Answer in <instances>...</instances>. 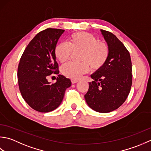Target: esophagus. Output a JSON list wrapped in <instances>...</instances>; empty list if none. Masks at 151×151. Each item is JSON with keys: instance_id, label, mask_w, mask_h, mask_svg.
<instances>
[{"instance_id": "1", "label": "esophagus", "mask_w": 151, "mask_h": 151, "mask_svg": "<svg viewBox=\"0 0 151 151\" xmlns=\"http://www.w3.org/2000/svg\"><path fill=\"white\" fill-rule=\"evenodd\" d=\"M71 81H72V84H74V83H77V82L78 81V80H77V79H72Z\"/></svg>"}]
</instances>
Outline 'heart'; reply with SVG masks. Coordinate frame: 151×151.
Wrapping results in <instances>:
<instances>
[{"label":"heart","mask_w":151,"mask_h":151,"mask_svg":"<svg viewBox=\"0 0 151 151\" xmlns=\"http://www.w3.org/2000/svg\"><path fill=\"white\" fill-rule=\"evenodd\" d=\"M73 51L82 50L81 63L70 62L61 68L63 74L72 79H79L87 73L91 66L94 70L102 68L109 57L106 43L87 32H78L69 37L68 44L59 42L55 47V55L60 63H65L71 57Z\"/></svg>","instance_id":"1"}]
</instances>
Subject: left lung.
I'll use <instances>...</instances> for the list:
<instances>
[{"label":"left lung","mask_w":151,"mask_h":151,"mask_svg":"<svg viewBox=\"0 0 151 151\" xmlns=\"http://www.w3.org/2000/svg\"><path fill=\"white\" fill-rule=\"evenodd\" d=\"M109 48V57L101 68L91 75L85 95L87 105L99 113L113 111L124 102L132 83V68L130 53L124 44L108 31L100 30Z\"/></svg>","instance_id":"obj_1"}]
</instances>
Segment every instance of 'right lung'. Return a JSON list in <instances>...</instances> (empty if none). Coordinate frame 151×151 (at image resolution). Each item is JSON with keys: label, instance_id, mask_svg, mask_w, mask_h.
<instances>
[{"label": "right lung", "instance_id": "right-lung-1", "mask_svg": "<svg viewBox=\"0 0 151 151\" xmlns=\"http://www.w3.org/2000/svg\"><path fill=\"white\" fill-rule=\"evenodd\" d=\"M64 30L49 28L40 32L27 46L17 70L19 91L24 101L37 111L47 113L57 109L62 102L70 79L58 75L51 84L47 76L58 74V65L55 47Z\"/></svg>", "mask_w": 151, "mask_h": 151}]
</instances>
